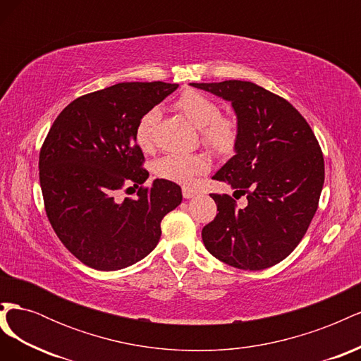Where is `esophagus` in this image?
I'll use <instances>...</instances> for the list:
<instances>
[{"mask_svg":"<svg viewBox=\"0 0 361 361\" xmlns=\"http://www.w3.org/2000/svg\"><path fill=\"white\" fill-rule=\"evenodd\" d=\"M195 194H197V191L192 190V188H188V187L182 188V195H183V199H192Z\"/></svg>","mask_w":361,"mask_h":361,"instance_id":"obj_1","label":"esophagus"}]
</instances>
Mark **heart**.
Segmentation results:
<instances>
[{
  "mask_svg": "<svg viewBox=\"0 0 361 361\" xmlns=\"http://www.w3.org/2000/svg\"><path fill=\"white\" fill-rule=\"evenodd\" d=\"M174 106L188 118V122L200 130L206 146L218 152L232 150L238 126L235 118L220 114V106L209 96L197 90L183 92ZM161 117L159 108H150L138 120L135 128V143L140 149L149 150L154 146V133ZM207 169V162L202 157L169 154L155 164V171L159 178L182 185H190L195 176Z\"/></svg>",
  "mask_w": 361,
  "mask_h": 361,
  "instance_id": "heart-1",
  "label": "heart"
}]
</instances>
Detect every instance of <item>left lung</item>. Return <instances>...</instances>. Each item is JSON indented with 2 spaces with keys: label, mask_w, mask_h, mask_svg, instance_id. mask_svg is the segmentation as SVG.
I'll return each instance as SVG.
<instances>
[{
  "label": "left lung",
  "mask_w": 361,
  "mask_h": 361,
  "mask_svg": "<svg viewBox=\"0 0 361 361\" xmlns=\"http://www.w3.org/2000/svg\"><path fill=\"white\" fill-rule=\"evenodd\" d=\"M190 85L231 102L235 155L212 179L247 194L243 209L228 195L211 194L218 214L203 227V244L238 269L276 265L300 244L318 209L325 176L318 140L288 101L264 87L238 80Z\"/></svg>",
  "instance_id": "obj_1"
}]
</instances>
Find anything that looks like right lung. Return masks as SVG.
<instances>
[{"label":"right lung","mask_w":361,"mask_h":361,"mask_svg":"<svg viewBox=\"0 0 361 361\" xmlns=\"http://www.w3.org/2000/svg\"><path fill=\"white\" fill-rule=\"evenodd\" d=\"M179 84L120 82L71 102L52 123L39 155L48 220L84 265L117 271L137 264L161 238V221L182 202L179 185L155 179L135 199L117 200L125 183L143 185L135 128Z\"/></svg>","instance_id":"right-lung-1"}]
</instances>
